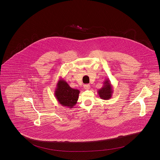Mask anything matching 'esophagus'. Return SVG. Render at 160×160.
Masks as SVG:
<instances>
[{
  "label": "esophagus",
  "mask_w": 160,
  "mask_h": 160,
  "mask_svg": "<svg viewBox=\"0 0 160 160\" xmlns=\"http://www.w3.org/2000/svg\"><path fill=\"white\" fill-rule=\"evenodd\" d=\"M90 85L89 84H84V89H85V90H89V89H90Z\"/></svg>",
  "instance_id": "1"
}]
</instances>
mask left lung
Segmentation results:
<instances>
[{
    "label": "left lung",
    "mask_w": 160,
    "mask_h": 160,
    "mask_svg": "<svg viewBox=\"0 0 160 160\" xmlns=\"http://www.w3.org/2000/svg\"><path fill=\"white\" fill-rule=\"evenodd\" d=\"M97 92L100 98L104 100L110 99L112 97L113 91L110 80L106 79L103 83L102 87Z\"/></svg>",
    "instance_id": "left-lung-1"
}]
</instances>
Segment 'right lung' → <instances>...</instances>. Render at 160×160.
<instances>
[{
    "mask_svg": "<svg viewBox=\"0 0 160 160\" xmlns=\"http://www.w3.org/2000/svg\"><path fill=\"white\" fill-rule=\"evenodd\" d=\"M80 91L71 88L65 80L60 78L56 84L54 96L62 106L72 108L77 104Z\"/></svg>",
    "mask_w": 160,
    "mask_h": 160,
    "instance_id": "obj_1",
    "label": "right lung"
}]
</instances>
